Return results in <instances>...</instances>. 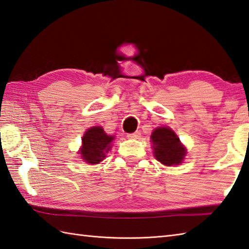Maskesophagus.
<instances>
[{"label": "esophagus", "mask_w": 249, "mask_h": 249, "mask_svg": "<svg viewBox=\"0 0 249 249\" xmlns=\"http://www.w3.org/2000/svg\"><path fill=\"white\" fill-rule=\"evenodd\" d=\"M140 137H141L140 131H136V132H132V134L127 135V138L128 139H139Z\"/></svg>", "instance_id": "esophagus-1"}]
</instances>
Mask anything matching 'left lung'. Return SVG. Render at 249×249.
<instances>
[{
	"label": "left lung",
	"instance_id": "1",
	"mask_svg": "<svg viewBox=\"0 0 249 249\" xmlns=\"http://www.w3.org/2000/svg\"><path fill=\"white\" fill-rule=\"evenodd\" d=\"M155 157L164 165H177L181 163L186 148L181 145L179 138L169 127H159L152 134Z\"/></svg>",
	"mask_w": 249,
	"mask_h": 249
}]
</instances>
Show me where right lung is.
I'll use <instances>...</instances> for the list:
<instances>
[{
	"mask_svg": "<svg viewBox=\"0 0 249 249\" xmlns=\"http://www.w3.org/2000/svg\"><path fill=\"white\" fill-rule=\"evenodd\" d=\"M113 139L114 137L106 135L102 127H92L83 137V146L80 149L82 158L91 164L101 162L110 149V143Z\"/></svg>",
	"mask_w": 249,
	"mask_h": 249,
	"instance_id": "obj_1",
	"label": "right lung"
}]
</instances>
